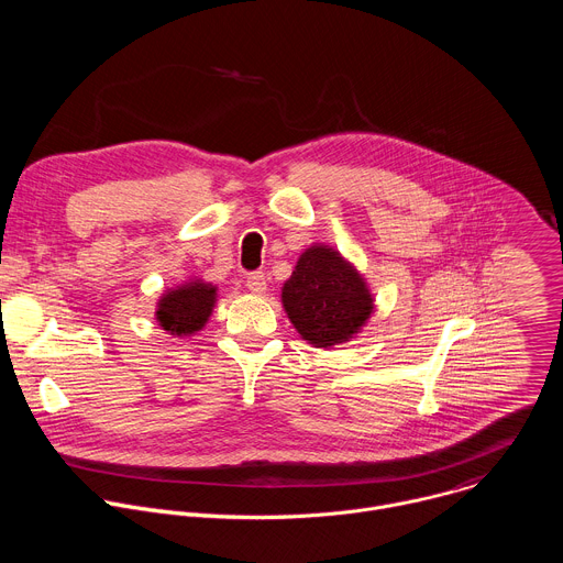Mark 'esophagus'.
<instances>
[{
    "mask_svg": "<svg viewBox=\"0 0 563 563\" xmlns=\"http://www.w3.org/2000/svg\"><path fill=\"white\" fill-rule=\"evenodd\" d=\"M247 287L254 291V294H263L267 289V276L265 272H252L247 274Z\"/></svg>",
    "mask_w": 563,
    "mask_h": 563,
    "instance_id": "obj_1",
    "label": "esophagus"
}]
</instances>
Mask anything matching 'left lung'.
Wrapping results in <instances>:
<instances>
[{"mask_svg": "<svg viewBox=\"0 0 563 563\" xmlns=\"http://www.w3.org/2000/svg\"><path fill=\"white\" fill-rule=\"evenodd\" d=\"M283 305L298 334L330 347L356 334L372 313L363 278L328 247L307 250L283 287Z\"/></svg>", "mask_w": 563, "mask_h": 563, "instance_id": "8db88e82", "label": "left lung"}]
</instances>
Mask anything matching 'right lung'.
Masks as SVG:
<instances>
[{
  "label": "right lung",
  "instance_id": "obj_1",
  "mask_svg": "<svg viewBox=\"0 0 563 563\" xmlns=\"http://www.w3.org/2000/svg\"><path fill=\"white\" fill-rule=\"evenodd\" d=\"M216 302V289L205 283H189L176 291L163 296L157 305V323L163 330L183 336L202 330L211 307Z\"/></svg>",
  "mask_w": 563,
  "mask_h": 563
}]
</instances>
